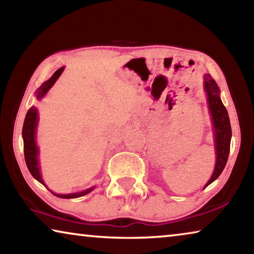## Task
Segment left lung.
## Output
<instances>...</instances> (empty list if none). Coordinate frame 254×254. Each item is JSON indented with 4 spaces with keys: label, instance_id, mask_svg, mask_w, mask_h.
Returning a JSON list of instances; mask_svg holds the SVG:
<instances>
[{
    "label": "left lung",
    "instance_id": "obj_1",
    "mask_svg": "<svg viewBox=\"0 0 254 254\" xmlns=\"http://www.w3.org/2000/svg\"><path fill=\"white\" fill-rule=\"evenodd\" d=\"M204 88L206 94H207L208 109L210 115H212L215 135V151H216V162H215L214 173L208 183L205 185L206 188L215 179L218 178V176L224 169L230 153L232 130L229 114H227L225 106L223 105L221 101L220 88H218L216 81L209 74H205L204 76Z\"/></svg>",
    "mask_w": 254,
    "mask_h": 254
}]
</instances>
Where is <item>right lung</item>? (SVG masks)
<instances>
[{
	"mask_svg": "<svg viewBox=\"0 0 254 254\" xmlns=\"http://www.w3.org/2000/svg\"><path fill=\"white\" fill-rule=\"evenodd\" d=\"M64 71V67L59 68V69L55 72V74L51 76L47 81H45L39 88L37 89L36 92V97L37 100H40V98L44 97L47 92L53 87L56 80L58 79V77L62 75ZM37 126H38V111L34 106H31L27 112V115H25L24 123H23V128H22V136H23V149H24V159L25 163H27V167L30 171V174L32 175L33 178H36L38 182L45 185L44 180L41 178L40 175V169H39V161H38V153H39V150H38L37 143H36V131H37ZM46 186V185H45ZM94 187H91L86 190L79 191V192H74V194H66V195H60L53 192L55 196L59 197V198H77V197L84 196L88 194L89 191H92Z\"/></svg>",
	"mask_w": 254,
	"mask_h": 254,
	"instance_id": "right-lung-1",
	"label": "right lung"
}]
</instances>
